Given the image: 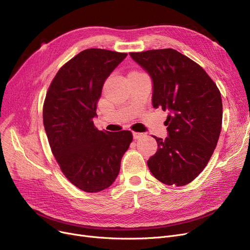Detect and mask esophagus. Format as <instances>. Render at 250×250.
<instances>
[{
  "mask_svg": "<svg viewBox=\"0 0 250 250\" xmlns=\"http://www.w3.org/2000/svg\"><path fill=\"white\" fill-rule=\"evenodd\" d=\"M133 136H134V139L135 140H139V139H141L144 135L142 134V133H137V132H134L133 133Z\"/></svg>",
  "mask_w": 250,
  "mask_h": 250,
  "instance_id": "1",
  "label": "esophagus"
}]
</instances>
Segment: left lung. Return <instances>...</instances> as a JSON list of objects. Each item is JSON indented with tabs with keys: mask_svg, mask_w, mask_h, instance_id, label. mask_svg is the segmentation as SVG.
I'll return each mask as SVG.
<instances>
[{
	"mask_svg": "<svg viewBox=\"0 0 250 250\" xmlns=\"http://www.w3.org/2000/svg\"><path fill=\"white\" fill-rule=\"evenodd\" d=\"M153 82V107L169 111L168 137L157 138L152 174L167 186H186L203 171L222 128L221 93L200 64L172 48L129 52Z\"/></svg>",
	"mask_w": 250,
	"mask_h": 250,
	"instance_id": "8db88e82",
	"label": "left lung"
}]
</instances>
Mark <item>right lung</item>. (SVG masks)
I'll return each mask as SVG.
<instances>
[{
  "label": "right lung",
  "mask_w": 250,
  "mask_h": 250,
  "mask_svg": "<svg viewBox=\"0 0 250 250\" xmlns=\"http://www.w3.org/2000/svg\"><path fill=\"white\" fill-rule=\"evenodd\" d=\"M127 56L89 48L59 70L43 104V125L62 172L81 190L109 188L133 141L129 130H98L93 123L105 80Z\"/></svg>",
  "instance_id": "1"
}]
</instances>
